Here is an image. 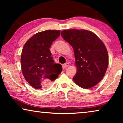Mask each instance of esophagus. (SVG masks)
Returning <instances> with one entry per match:
<instances>
[{
    "label": "esophagus",
    "instance_id": "1",
    "mask_svg": "<svg viewBox=\"0 0 123 123\" xmlns=\"http://www.w3.org/2000/svg\"><path fill=\"white\" fill-rule=\"evenodd\" d=\"M69 65V63H66L65 64H64L63 65V68L65 69V68H67V67H68Z\"/></svg>",
    "mask_w": 123,
    "mask_h": 123
}]
</instances>
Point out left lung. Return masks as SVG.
Segmentation results:
<instances>
[{
    "mask_svg": "<svg viewBox=\"0 0 123 123\" xmlns=\"http://www.w3.org/2000/svg\"><path fill=\"white\" fill-rule=\"evenodd\" d=\"M61 35L74 50L77 67L74 82L85 89L95 86L103 78L108 67V53L103 42L86 30H63Z\"/></svg>",
    "mask_w": 123,
    "mask_h": 123,
    "instance_id": "8db88e82",
    "label": "left lung"
}]
</instances>
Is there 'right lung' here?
Listing matches in <instances>:
<instances>
[{"instance_id":"1","label":"right lung","mask_w":123,"mask_h":123,"mask_svg":"<svg viewBox=\"0 0 123 123\" xmlns=\"http://www.w3.org/2000/svg\"><path fill=\"white\" fill-rule=\"evenodd\" d=\"M59 30H46L33 35L25 43L21 54L22 72L28 83L41 89L58 77L62 66L54 62L49 48L60 36Z\"/></svg>"}]
</instances>
